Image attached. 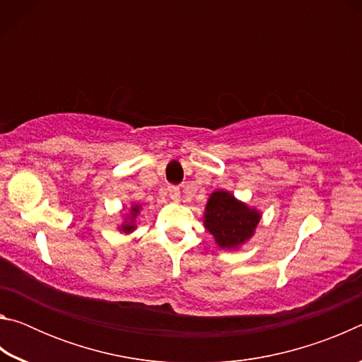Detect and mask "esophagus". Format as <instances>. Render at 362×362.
Listing matches in <instances>:
<instances>
[{
    "instance_id": "1",
    "label": "esophagus",
    "mask_w": 362,
    "mask_h": 362,
    "mask_svg": "<svg viewBox=\"0 0 362 362\" xmlns=\"http://www.w3.org/2000/svg\"><path fill=\"white\" fill-rule=\"evenodd\" d=\"M168 192H169V196H170V199H173V201H179L180 199V189H179V187H169Z\"/></svg>"
}]
</instances>
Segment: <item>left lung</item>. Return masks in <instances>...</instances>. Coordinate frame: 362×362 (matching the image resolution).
<instances>
[{
    "mask_svg": "<svg viewBox=\"0 0 362 362\" xmlns=\"http://www.w3.org/2000/svg\"><path fill=\"white\" fill-rule=\"evenodd\" d=\"M260 214L223 189L214 192L206 206L204 226L222 249H235L254 235Z\"/></svg>",
    "mask_w": 362,
    "mask_h": 362,
    "instance_id": "8db88e82",
    "label": "left lung"
}]
</instances>
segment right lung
Segmentation results:
<instances>
[{
	"label": "right lung",
	"mask_w": 362,
	"mask_h": 362,
	"mask_svg": "<svg viewBox=\"0 0 362 362\" xmlns=\"http://www.w3.org/2000/svg\"><path fill=\"white\" fill-rule=\"evenodd\" d=\"M140 207L139 206H132V212H131V222H126L124 225H121V230L124 233H131L134 228H136V225H134V218H136V216L139 214Z\"/></svg>",
	"instance_id": "right-lung-1"
}]
</instances>
